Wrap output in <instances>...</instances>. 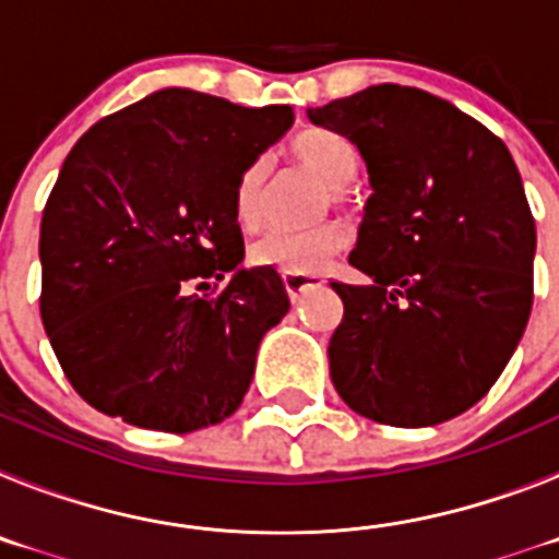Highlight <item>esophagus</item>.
Instances as JSON below:
<instances>
[{
    "instance_id": "esophagus-1",
    "label": "esophagus",
    "mask_w": 559,
    "mask_h": 559,
    "mask_svg": "<svg viewBox=\"0 0 559 559\" xmlns=\"http://www.w3.org/2000/svg\"><path fill=\"white\" fill-rule=\"evenodd\" d=\"M283 283H285V290H288V296L290 299H302L305 294H308V290H313V288H322L324 285V280L322 276H302V274H285L283 276Z\"/></svg>"
}]
</instances>
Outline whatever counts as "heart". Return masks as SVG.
Segmentation results:
<instances>
[{
	"label": "heart",
	"instance_id": "obj_1",
	"mask_svg": "<svg viewBox=\"0 0 559 559\" xmlns=\"http://www.w3.org/2000/svg\"><path fill=\"white\" fill-rule=\"evenodd\" d=\"M290 156L330 187L333 201L344 199V187L358 173V153L341 133L310 128L290 142ZM265 165L251 162L235 181V218L243 229H257L263 221ZM349 246L347 226L338 221L308 226V229H274L251 246V263L276 269L283 274H319Z\"/></svg>",
	"mask_w": 559,
	"mask_h": 559
}]
</instances>
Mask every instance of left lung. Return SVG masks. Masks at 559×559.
<instances>
[{"label":"left lung","mask_w":559,"mask_h":559,"mask_svg":"<svg viewBox=\"0 0 559 559\" xmlns=\"http://www.w3.org/2000/svg\"><path fill=\"white\" fill-rule=\"evenodd\" d=\"M308 117L358 147L372 185L349 254L372 283H333L335 392L383 426L445 423L490 392L532 313L537 235L512 153L453 103L397 83Z\"/></svg>","instance_id":"left-lung-1"}]
</instances>
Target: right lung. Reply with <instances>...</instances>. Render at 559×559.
Listing matches in <instances>:
<instances>
[{
	"label": "right lung",
	"mask_w": 559,
	"mask_h": 559,
	"mask_svg": "<svg viewBox=\"0 0 559 559\" xmlns=\"http://www.w3.org/2000/svg\"><path fill=\"white\" fill-rule=\"evenodd\" d=\"M290 126V106L159 88L69 151L41 218V322L88 406L167 433L240 408L290 302L274 269H243L235 181Z\"/></svg>",
	"instance_id": "1"
}]
</instances>
